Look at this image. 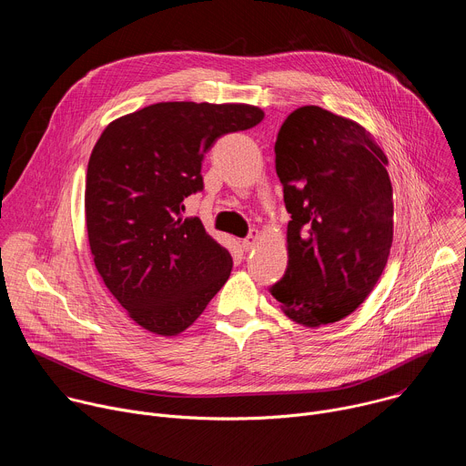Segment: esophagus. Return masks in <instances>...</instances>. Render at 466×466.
<instances>
[{
    "instance_id": "obj_1",
    "label": "esophagus",
    "mask_w": 466,
    "mask_h": 466,
    "mask_svg": "<svg viewBox=\"0 0 466 466\" xmlns=\"http://www.w3.org/2000/svg\"><path fill=\"white\" fill-rule=\"evenodd\" d=\"M256 241H258V232L256 230H252L243 241H241V248L247 252V250H250V248H254V245H256Z\"/></svg>"
}]
</instances>
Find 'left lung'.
Masks as SVG:
<instances>
[{"label": "left lung", "instance_id": "8db88e82", "mask_svg": "<svg viewBox=\"0 0 466 466\" xmlns=\"http://www.w3.org/2000/svg\"><path fill=\"white\" fill-rule=\"evenodd\" d=\"M288 269L269 288L284 313L315 328L350 315L380 280L392 243L387 157L356 121L300 106L282 123Z\"/></svg>", "mask_w": 466, "mask_h": 466}]
</instances>
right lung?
<instances>
[{"instance_id": "1", "label": "right lung", "mask_w": 466, "mask_h": 466, "mask_svg": "<svg viewBox=\"0 0 466 466\" xmlns=\"http://www.w3.org/2000/svg\"><path fill=\"white\" fill-rule=\"evenodd\" d=\"M263 119L250 105L157 103L112 121L88 162L85 212L96 269L128 317L177 336L201 315L232 258L184 198L203 191L201 164L218 138Z\"/></svg>"}]
</instances>
